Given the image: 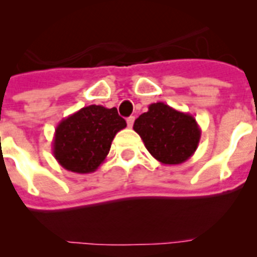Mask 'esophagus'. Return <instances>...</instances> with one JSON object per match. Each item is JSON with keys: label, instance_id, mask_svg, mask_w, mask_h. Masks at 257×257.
Masks as SVG:
<instances>
[{"label": "esophagus", "instance_id": "esophagus-1", "mask_svg": "<svg viewBox=\"0 0 257 257\" xmlns=\"http://www.w3.org/2000/svg\"><path fill=\"white\" fill-rule=\"evenodd\" d=\"M134 122H135V117H134V115H131V117L127 118V126L130 127V128L134 126Z\"/></svg>", "mask_w": 257, "mask_h": 257}]
</instances>
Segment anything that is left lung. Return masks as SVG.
<instances>
[{"instance_id":"1","label":"left lung","mask_w":257,"mask_h":257,"mask_svg":"<svg viewBox=\"0 0 257 257\" xmlns=\"http://www.w3.org/2000/svg\"><path fill=\"white\" fill-rule=\"evenodd\" d=\"M134 130L149 153L162 165H180L189 160L201 140V128L189 113L158 101L136 118Z\"/></svg>"}]
</instances>
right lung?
Here are the masks:
<instances>
[{"label":"right lung","instance_id":"add662e5","mask_svg":"<svg viewBox=\"0 0 257 257\" xmlns=\"http://www.w3.org/2000/svg\"><path fill=\"white\" fill-rule=\"evenodd\" d=\"M126 127L117 108L88 105L61 119L52 140V154L68 171L90 174L105 161L113 139Z\"/></svg>","mask_w":257,"mask_h":257}]
</instances>
